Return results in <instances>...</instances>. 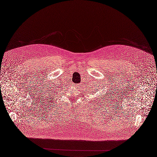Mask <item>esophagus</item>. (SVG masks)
Here are the masks:
<instances>
[{"label": "esophagus", "mask_w": 157, "mask_h": 157, "mask_svg": "<svg viewBox=\"0 0 157 157\" xmlns=\"http://www.w3.org/2000/svg\"><path fill=\"white\" fill-rule=\"evenodd\" d=\"M75 87H76V89L77 88V89H79V88L80 87V86L79 85H76V86H75Z\"/></svg>", "instance_id": "esophagus-1"}]
</instances>
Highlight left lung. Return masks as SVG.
<instances>
[{
    "mask_svg": "<svg viewBox=\"0 0 157 157\" xmlns=\"http://www.w3.org/2000/svg\"><path fill=\"white\" fill-rule=\"evenodd\" d=\"M100 98H101V100L100 101V103H98V104H100V105H103V106H105V101H107L108 100V101L109 102V100L111 99L110 98H109V99L108 98H109V92H106L105 94H103V96H102V97H100ZM110 98H112V97H110Z\"/></svg>",
    "mask_w": 157,
    "mask_h": 157,
    "instance_id": "left-lung-1",
    "label": "left lung"
}]
</instances>
